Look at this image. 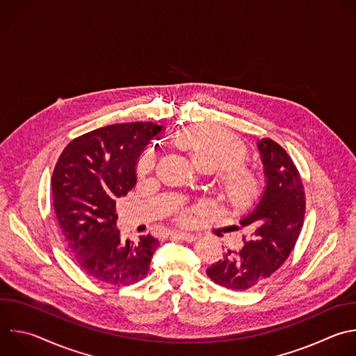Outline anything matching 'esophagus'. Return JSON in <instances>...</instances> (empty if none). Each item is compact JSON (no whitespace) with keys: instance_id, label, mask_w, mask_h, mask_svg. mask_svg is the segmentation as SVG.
<instances>
[{"instance_id":"34e87169","label":"esophagus","mask_w":356,"mask_h":356,"mask_svg":"<svg viewBox=\"0 0 356 356\" xmlns=\"http://www.w3.org/2000/svg\"><path fill=\"white\" fill-rule=\"evenodd\" d=\"M172 236H175V238H179L187 243H191V242H195L197 239V234H193V233H186V232H179V230H172L170 232Z\"/></svg>"}]
</instances>
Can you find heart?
Wrapping results in <instances>:
<instances>
[{
    "mask_svg": "<svg viewBox=\"0 0 356 356\" xmlns=\"http://www.w3.org/2000/svg\"><path fill=\"white\" fill-rule=\"evenodd\" d=\"M177 143L191 156L195 166L204 172H213L224 168L219 181L223 198L233 207H245L252 202L260 188L254 170L245 166L246 148L241 141L223 130L209 126H194L177 136ZM156 155L147 151L140 159V170L147 173L154 169ZM180 222L190 225L193 216L181 213Z\"/></svg>",
    "mask_w": 356,
    "mask_h": 356,
    "instance_id": "heart-1",
    "label": "heart"
}]
</instances>
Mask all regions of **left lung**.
Here are the masks:
<instances>
[{
	"label": "left lung",
	"instance_id": "1",
	"mask_svg": "<svg viewBox=\"0 0 356 356\" xmlns=\"http://www.w3.org/2000/svg\"><path fill=\"white\" fill-rule=\"evenodd\" d=\"M257 147L267 186L256 208L241 220L250 236H243L242 250L227 252L207 270L215 284L232 291H246L270 278L292 253L305 220L306 194L292 158L271 138Z\"/></svg>",
	"mask_w": 356,
	"mask_h": 356
}]
</instances>
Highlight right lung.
Masks as SVG:
<instances>
[{"label":"right lung","mask_w":356,"mask_h":356,"mask_svg":"<svg viewBox=\"0 0 356 356\" xmlns=\"http://www.w3.org/2000/svg\"><path fill=\"white\" fill-rule=\"evenodd\" d=\"M162 129L136 122L89 131L74 138L54 166L51 195L64 243L96 281L131 285L149 271L158 239L124 241L115 227V198L136 186L138 156Z\"/></svg>","instance_id":"obj_1"}]
</instances>
